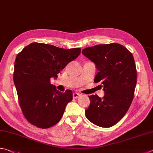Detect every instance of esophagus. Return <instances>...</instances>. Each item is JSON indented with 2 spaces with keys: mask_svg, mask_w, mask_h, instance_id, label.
<instances>
[{
  "mask_svg": "<svg viewBox=\"0 0 153 153\" xmlns=\"http://www.w3.org/2000/svg\"><path fill=\"white\" fill-rule=\"evenodd\" d=\"M80 96V94L77 93H74L73 94V97L74 98V99H77V98H79Z\"/></svg>",
  "mask_w": 153,
  "mask_h": 153,
  "instance_id": "esophagus-1",
  "label": "esophagus"
}]
</instances>
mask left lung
Listing matches in <instances>:
<instances>
[{
	"mask_svg": "<svg viewBox=\"0 0 153 153\" xmlns=\"http://www.w3.org/2000/svg\"><path fill=\"white\" fill-rule=\"evenodd\" d=\"M83 55L99 71L94 82L102 84L105 96H88L91 104L85 111L88 120L101 127H111L125 116L131 105L137 84L134 57L124 46L111 43L85 48Z\"/></svg>",
	"mask_w": 153,
	"mask_h": 153,
	"instance_id": "obj_1",
	"label": "left lung"
}]
</instances>
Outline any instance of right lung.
Segmentation results:
<instances>
[{"label": "right lung", "mask_w": 153, "mask_h": 153, "mask_svg": "<svg viewBox=\"0 0 153 153\" xmlns=\"http://www.w3.org/2000/svg\"><path fill=\"white\" fill-rule=\"evenodd\" d=\"M80 48L64 49L33 42L17 54L14 62V83L22 113L32 125L47 128L59 123L66 106L73 100V92L56 90L51 78L79 56Z\"/></svg>", "instance_id": "right-lung-1"}]
</instances>
